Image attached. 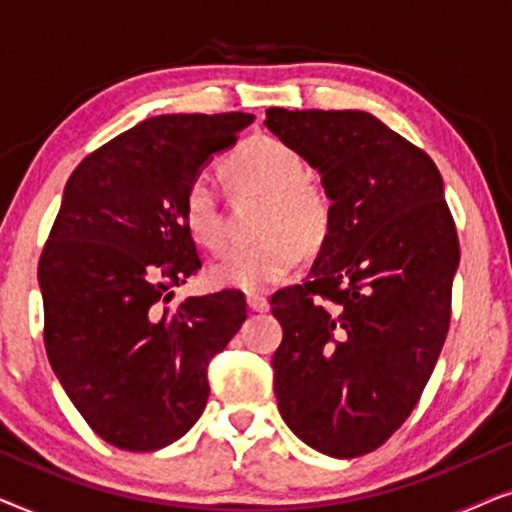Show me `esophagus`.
Segmentation results:
<instances>
[{"label":"esophagus","instance_id":"1","mask_svg":"<svg viewBox=\"0 0 512 512\" xmlns=\"http://www.w3.org/2000/svg\"><path fill=\"white\" fill-rule=\"evenodd\" d=\"M247 303H249V310H251V312H268V310H270L268 298L258 296V293H249Z\"/></svg>","mask_w":512,"mask_h":512}]
</instances>
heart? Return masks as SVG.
I'll return each mask as SVG.
<instances>
[{"instance_id": "1", "label": "heart", "mask_w": 512, "mask_h": 512, "mask_svg": "<svg viewBox=\"0 0 512 512\" xmlns=\"http://www.w3.org/2000/svg\"><path fill=\"white\" fill-rule=\"evenodd\" d=\"M233 193L265 195L256 235L209 268V282L221 289L268 291L317 251L333 228V198L307 174L300 153L282 139L258 135L242 142L223 163ZM184 226L195 244L219 254L228 242L226 214L207 181L195 179L184 193Z\"/></svg>"}]
</instances>
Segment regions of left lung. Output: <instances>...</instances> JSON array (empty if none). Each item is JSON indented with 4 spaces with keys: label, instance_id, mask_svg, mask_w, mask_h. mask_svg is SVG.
<instances>
[{
    "label": "left lung",
    "instance_id": "left-lung-1",
    "mask_svg": "<svg viewBox=\"0 0 512 512\" xmlns=\"http://www.w3.org/2000/svg\"><path fill=\"white\" fill-rule=\"evenodd\" d=\"M333 198V228L305 284L272 296L284 422L321 454L354 459L410 417L450 331L459 237L443 177L366 111L270 107Z\"/></svg>",
    "mask_w": 512,
    "mask_h": 512
}]
</instances>
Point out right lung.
<instances>
[{
  "instance_id": "add662e5",
  "label": "right lung",
  "mask_w": 512,
  "mask_h": 512,
  "mask_svg": "<svg viewBox=\"0 0 512 512\" xmlns=\"http://www.w3.org/2000/svg\"><path fill=\"white\" fill-rule=\"evenodd\" d=\"M251 114L146 118L72 172L39 258L44 345L53 373L102 440L153 452L205 410L207 366L247 319L240 291L170 307L202 268L184 193Z\"/></svg>"
}]
</instances>
